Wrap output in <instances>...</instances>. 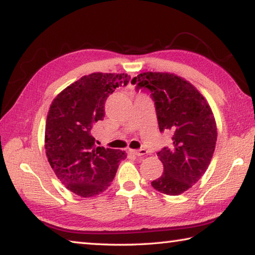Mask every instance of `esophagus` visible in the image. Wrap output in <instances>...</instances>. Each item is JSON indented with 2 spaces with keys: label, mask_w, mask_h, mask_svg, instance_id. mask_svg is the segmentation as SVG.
Returning a JSON list of instances; mask_svg holds the SVG:
<instances>
[{
  "label": "esophagus",
  "mask_w": 255,
  "mask_h": 255,
  "mask_svg": "<svg viewBox=\"0 0 255 255\" xmlns=\"http://www.w3.org/2000/svg\"><path fill=\"white\" fill-rule=\"evenodd\" d=\"M129 152H130L133 155H136V156H144V155L147 154V150L144 149V148H140V149H129Z\"/></svg>",
  "instance_id": "esophagus-1"
}]
</instances>
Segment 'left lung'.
I'll return each mask as SVG.
<instances>
[{
    "mask_svg": "<svg viewBox=\"0 0 255 255\" xmlns=\"http://www.w3.org/2000/svg\"><path fill=\"white\" fill-rule=\"evenodd\" d=\"M131 83L137 90H149L159 131L173 133L172 147L157 153L164 172L152 187L165 195H181L199 181L213 158L217 127L211 108L190 82L172 73L145 72Z\"/></svg>",
    "mask_w": 255,
    "mask_h": 255,
    "instance_id": "obj_1",
    "label": "left lung"
}]
</instances>
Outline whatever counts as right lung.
I'll return each mask as SVG.
<instances>
[{
    "instance_id": "obj_1",
    "label": "right lung",
    "mask_w": 255,
    "mask_h": 255,
    "mask_svg": "<svg viewBox=\"0 0 255 255\" xmlns=\"http://www.w3.org/2000/svg\"><path fill=\"white\" fill-rule=\"evenodd\" d=\"M127 74L92 73L64 89L51 102L45 149L51 169L75 195L90 198L108 189L127 154L96 145L93 125L105 117L107 98L127 85Z\"/></svg>"
}]
</instances>
